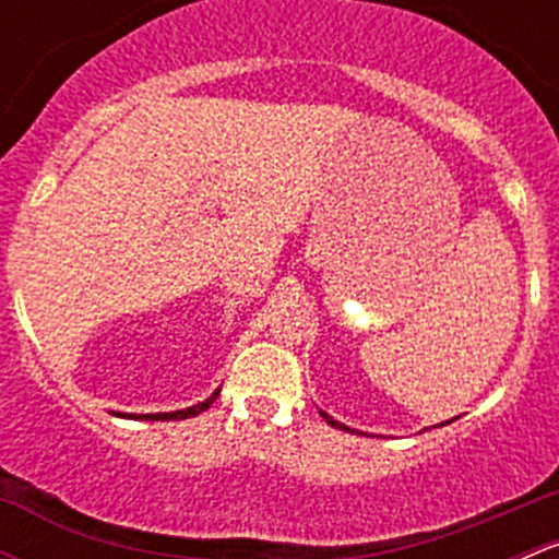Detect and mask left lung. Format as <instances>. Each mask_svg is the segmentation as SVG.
Instances as JSON below:
<instances>
[{
    "mask_svg": "<svg viewBox=\"0 0 559 559\" xmlns=\"http://www.w3.org/2000/svg\"><path fill=\"white\" fill-rule=\"evenodd\" d=\"M319 414H321V416H324V419H326V421H330V425H332V427H337V430H346V432H354V430H352V427H346V425H343V421L332 419V416H330V414H324V411H319ZM454 419H456V416H454ZM454 419H449V421H441V425H438V427H443V425H452V421H454Z\"/></svg>",
    "mask_w": 559,
    "mask_h": 559,
    "instance_id": "1",
    "label": "left lung"
}]
</instances>
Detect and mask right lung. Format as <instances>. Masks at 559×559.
Returning <instances> with one entry per match:
<instances>
[{"label": "right lung", "instance_id": "1", "mask_svg": "<svg viewBox=\"0 0 559 559\" xmlns=\"http://www.w3.org/2000/svg\"><path fill=\"white\" fill-rule=\"evenodd\" d=\"M218 392L222 389H216V392L211 394V397H205L202 403L197 405H189V408H180V411H165V414H121V411H116L112 416H127V419H143V421H173V419H189V416H197L202 414V411H207L213 405V400L218 397Z\"/></svg>", "mask_w": 559, "mask_h": 559}]
</instances>
